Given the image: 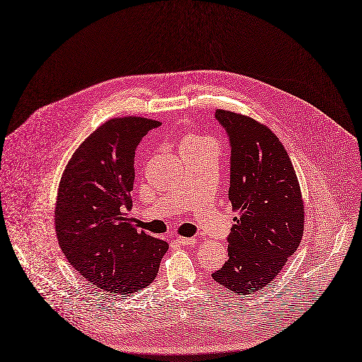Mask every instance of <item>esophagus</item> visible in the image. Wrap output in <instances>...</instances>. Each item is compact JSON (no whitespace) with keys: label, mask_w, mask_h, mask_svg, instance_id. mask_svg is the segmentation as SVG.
Here are the masks:
<instances>
[{"label":"esophagus","mask_w":362,"mask_h":362,"mask_svg":"<svg viewBox=\"0 0 362 362\" xmlns=\"http://www.w3.org/2000/svg\"><path fill=\"white\" fill-rule=\"evenodd\" d=\"M177 242L182 246H191V245H196L197 239L196 238H177Z\"/></svg>","instance_id":"34e87169"}]
</instances>
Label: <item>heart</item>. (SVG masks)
I'll return each instance as SVG.
<instances>
[{"label":"heart","mask_w":362,"mask_h":362,"mask_svg":"<svg viewBox=\"0 0 362 362\" xmlns=\"http://www.w3.org/2000/svg\"><path fill=\"white\" fill-rule=\"evenodd\" d=\"M204 142H207V141H204V139H200V137L192 136V137H187V139H185V141L182 142V146H187V145H196V144H204Z\"/></svg>","instance_id":"heart-1"}]
</instances>
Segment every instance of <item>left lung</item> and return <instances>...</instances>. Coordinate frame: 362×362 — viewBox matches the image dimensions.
Returning a JSON list of instances; mask_svg holds the SVG:
<instances>
[{
	"instance_id": "8db88e82",
	"label": "left lung",
	"mask_w": 362,
	"mask_h": 362,
	"mask_svg": "<svg viewBox=\"0 0 362 362\" xmlns=\"http://www.w3.org/2000/svg\"><path fill=\"white\" fill-rule=\"evenodd\" d=\"M216 119L229 136V200L239 214L228 238L229 259L211 276L247 296L269 286L296 252L304 204L290 156L271 129L229 110H216Z\"/></svg>"
}]
</instances>
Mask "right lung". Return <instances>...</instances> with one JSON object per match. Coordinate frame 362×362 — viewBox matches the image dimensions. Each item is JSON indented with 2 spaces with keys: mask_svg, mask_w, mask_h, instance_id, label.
<instances>
[{
  "mask_svg": "<svg viewBox=\"0 0 362 362\" xmlns=\"http://www.w3.org/2000/svg\"><path fill=\"white\" fill-rule=\"evenodd\" d=\"M158 126L160 122L136 116L105 122L78 146L59 182L54 229L62 252L90 284L111 294L148 287L170 247L126 217L134 151Z\"/></svg>",
  "mask_w": 362,
  "mask_h": 362,
  "instance_id": "1",
  "label": "right lung"
}]
</instances>
